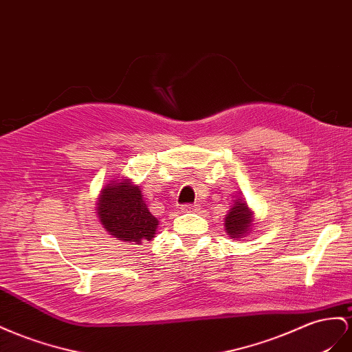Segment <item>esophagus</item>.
Returning <instances> with one entry per match:
<instances>
[{
    "instance_id": "obj_1",
    "label": "esophagus",
    "mask_w": 352,
    "mask_h": 352,
    "mask_svg": "<svg viewBox=\"0 0 352 352\" xmlns=\"http://www.w3.org/2000/svg\"><path fill=\"white\" fill-rule=\"evenodd\" d=\"M197 208V204H184L182 207H180V210H182L184 213H189V212H194Z\"/></svg>"
}]
</instances>
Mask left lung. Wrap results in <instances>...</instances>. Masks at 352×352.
<instances>
[{
	"label": "left lung",
	"mask_w": 352,
	"mask_h": 352,
	"mask_svg": "<svg viewBox=\"0 0 352 352\" xmlns=\"http://www.w3.org/2000/svg\"><path fill=\"white\" fill-rule=\"evenodd\" d=\"M253 212L241 198L235 199L234 206L230 208L225 217V230L232 239H241L252 230Z\"/></svg>",
	"instance_id": "1"
}]
</instances>
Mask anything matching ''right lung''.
<instances>
[{
    "label": "right lung",
    "mask_w": 352,
    "mask_h": 352,
    "mask_svg": "<svg viewBox=\"0 0 352 352\" xmlns=\"http://www.w3.org/2000/svg\"><path fill=\"white\" fill-rule=\"evenodd\" d=\"M98 217L109 235L136 244L153 240L158 226L140 188L133 185L130 179L111 180L103 186L98 199Z\"/></svg>",
    "instance_id": "add662e5"
}]
</instances>
